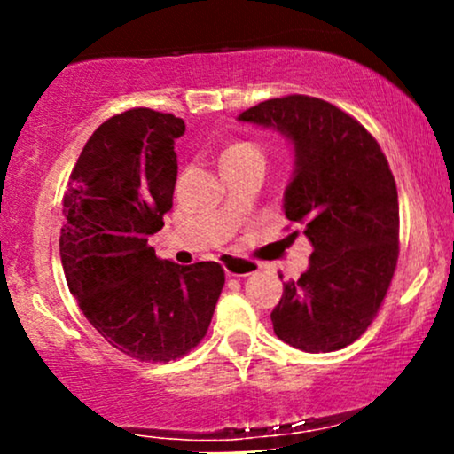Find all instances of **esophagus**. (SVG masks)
<instances>
[{
    "mask_svg": "<svg viewBox=\"0 0 454 454\" xmlns=\"http://www.w3.org/2000/svg\"><path fill=\"white\" fill-rule=\"evenodd\" d=\"M258 269H260V264L252 262V260L234 258V256L223 258V270H226L228 278H247V275L256 273Z\"/></svg>",
    "mask_w": 454,
    "mask_h": 454,
    "instance_id": "34e87169",
    "label": "esophagus"
}]
</instances>
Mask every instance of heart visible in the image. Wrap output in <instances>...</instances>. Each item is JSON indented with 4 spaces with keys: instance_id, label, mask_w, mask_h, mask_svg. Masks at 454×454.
Returning a JSON list of instances; mask_svg holds the SVG:
<instances>
[{
    "instance_id": "1",
    "label": "heart",
    "mask_w": 454,
    "mask_h": 454,
    "mask_svg": "<svg viewBox=\"0 0 454 454\" xmlns=\"http://www.w3.org/2000/svg\"><path fill=\"white\" fill-rule=\"evenodd\" d=\"M252 153H260V149L254 143H232L231 147L223 149L222 161L239 160V158H245V155H252ZM260 155H262V153H260Z\"/></svg>"
}]
</instances>
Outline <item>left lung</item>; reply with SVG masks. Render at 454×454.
<instances>
[{
	"mask_svg": "<svg viewBox=\"0 0 454 454\" xmlns=\"http://www.w3.org/2000/svg\"><path fill=\"white\" fill-rule=\"evenodd\" d=\"M237 119L290 140L284 213L303 223L314 247L270 311L275 335L303 352L341 350L372 325L397 267L399 200L388 161L356 119L320 98H273Z\"/></svg>",
	"mask_w": 454,
	"mask_h": 454,
	"instance_id": "left-lung-1",
	"label": "left lung"
}]
</instances>
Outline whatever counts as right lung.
<instances>
[{
  "mask_svg": "<svg viewBox=\"0 0 454 454\" xmlns=\"http://www.w3.org/2000/svg\"><path fill=\"white\" fill-rule=\"evenodd\" d=\"M184 119L132 108L104 121L78 155L64 196L59 254L91 326L138 361H175L200 343L223 288L217 262L160 260Z\"/></svg>",
  "mask_w": 454,
  "mask_h": 454,
  "instance_id": "obj_1",
  "label": "right lung"
}]
</instances>
